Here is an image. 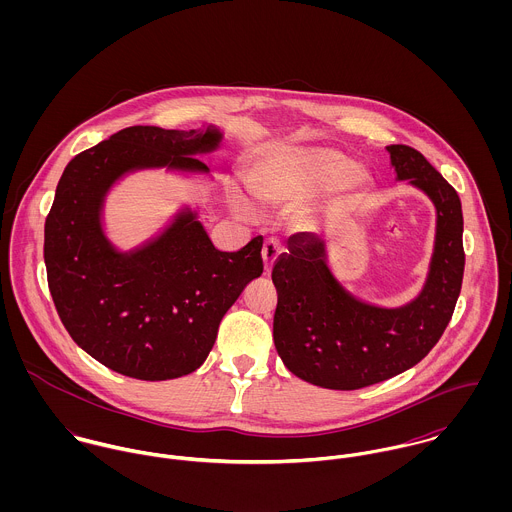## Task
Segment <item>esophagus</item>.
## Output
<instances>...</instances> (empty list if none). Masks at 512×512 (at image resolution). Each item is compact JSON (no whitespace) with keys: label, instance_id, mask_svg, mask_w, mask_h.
Instances as JSON below:
<instances>
[{"label":"esophagus","instance_id":"1","mask_svg":"<svg viewBox=\"0 0 512 512\" xmlns=\"http://www.w3.org/2000/svg\"><path fill=\"white\" fill-rule=\"evenodd\" d=\"M278 256H280V244L274 238L266 240L264 246H262V262H264V272L266 274L272 272L274 262L278 260Z\"/></svg>","mask_w":512,"mask_h":512}]
</instances>
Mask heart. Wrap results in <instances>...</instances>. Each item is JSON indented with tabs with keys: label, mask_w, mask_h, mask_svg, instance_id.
<instances>
[{
	"label": "heart",
	"mask_w": 512,
	"mask_h": 512,
	"mask_svg": "<svg viewBox=\"0 0 512 512\" xmlns=\"http://www.w3.org/2000/svg\"><path fill=\"white\" fill-rule=\"evenodd\" d=\"M244 181L262 209H292L305 205L331 183L333 199H349L363 189L365 173L349 169L347 157L327 147L272 146L254 157ZM230 203L238 217H252L250 205L238 193L230 195Z\"/></svg>",
	"instance_id": "heart-1"
}]
</instances>
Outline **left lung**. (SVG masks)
<instances>
[{"label": "left lung", "instance_id": "1", "mask_svg": "<svg viewBox=\"0 0 512 512\" xmlns=\"http://www.w3.org/2000/svg\"><path fill=\"white\" fill-rule=\"evenodd\" d=\"M386 151L396 179L424 191L436 207V240L422 292L400 307L363 301L335 278L327 244L313 232L292 236L272 270L276 351L297 378L321 388L359 390L418 365L443 335L461 292L459 195L414 147Z\"/></svg>", "mask_w": 512, "mask_h": 512}]
</instances>
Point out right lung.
<instances>
[{"instance_id":"add662e5","label":"right lung","mask_w":512,"mask_h":512,"mask_svg":"<svg viewBox=\"0 0 512 512\" xmlns=\"http://www.w3.org/2000/svg\"><path fill=\"white\" fill-rule=\"evenodd\" d=\"M220 142L213 124L187 132L132 126L78 153L63 171L45 220L49 290L74 343L114 372L169 380L197 370L224 313L264 272L262 236L220 252L187 205L132 250L106 236V195L122 177L161 167L209 175L195 155Z\"/></svg>"}]
</instances>
